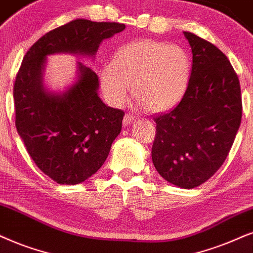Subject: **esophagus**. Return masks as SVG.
I'll return each mask as SVG.
<instances>
[{"instance_id": "esophagus-1", "label": "esophagus", "mask_w": 253, "mask_h": 253, "mask_svg": "<svg viewBox=\"0 0 253 253\" xmlns=\"http://www.w3.org/2000/svg\"><path fill=\"white\" fill-rule=\"evenodd\" d=\"M133 121H135V117H134L133 114H129V113L125 114L124 120H123L125 126H126V125H129L130 123H133Z\"/></svg>"}]
</instances>
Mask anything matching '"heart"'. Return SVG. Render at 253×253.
Instances as JSON below:
<instances>
[{"label": "heart", "instance_id": "1", "mask_svg": "<svg viewBox=\"0 0 253 253\" xmlns=\"http://www.w3.org/2000/svg\"><path fill=\"white\" fill-rule=\"evenodd\" d=\"M191 77V60L180 45L153 40L129 42L120 46L111 65L99 70L105 97L123 106L133 95L149 112H165L183 99Z\"/></svg>", "mask_w": 253, "mask_h": 253}]
</instances>
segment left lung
Masks as SVG:
<instances>
[{
  "label": "left lung",
  "mask_w": 253,
  "mask_h": 253,
  "mask_svg": "<svg viewBox=\"0 0 253 253\" xmlns=\"http://www.w3.org/2000/svg\"><path fill=\"white\" fill-rule=\"evenodd\" d=\"M184 36L193 51L189 86L171 111L153 117L152 159L166 181L193 189L222 167L243 107L238 76L224 53L193 33Z\"/></svg>",
  "instance_id": "left-lung-1"
}]
</instances>
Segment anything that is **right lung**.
<instances>
[{
	"label": "right lung",
	"instance_id": "1",
	"mask_svg": "<svg viewBox=\"0 0 253 253\" xmlns=\"http://www.w3.org/2000/svg\"><path fill=\"white\" fill-rule=\"evenodd\" d=\"M124 29L116 22L77 18L46 33L25 53L14 84L15 125L35 164L57 183H82L100 169L125 112L101 101L97 73L82 64L72 87L62 95L46 93L42 84L45 57L93 56L101 42Z\"/></svg>",
	"mask_w": 253,
	"mask_h": 253
}]
</instances>
